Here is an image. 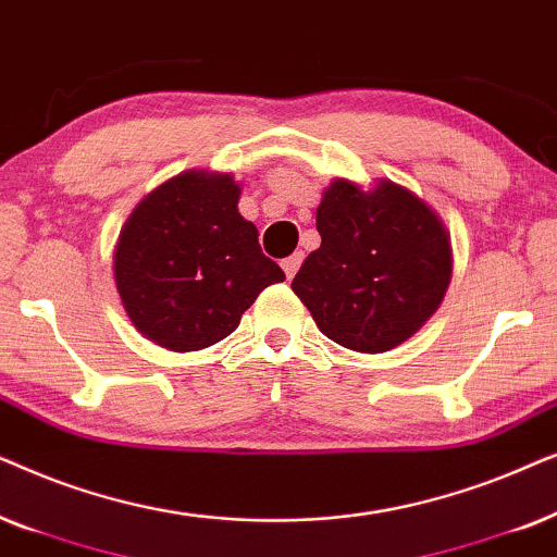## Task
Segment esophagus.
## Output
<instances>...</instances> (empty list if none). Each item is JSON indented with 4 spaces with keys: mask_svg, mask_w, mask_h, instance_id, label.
Instances as JSON below:
<instances>
[{
    "mask_svg": "<svg viewBox=\"0 0 557 557\" xmlns=\"http://www.w3.org/2000/svg\"><path fill=\"white\" fill-rule=\"evenodd\" d=\"M300 264H302V251H295V255L283 259V270H285V274H287V280L295 277V272H298Z\"/></svg>",
    "mask_w": 557,
    "mask_h": 557,
    "instance_id": "34e87169",
    "label": "esophagus"
}]
</instances>
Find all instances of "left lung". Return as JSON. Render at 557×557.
<instances>
[{
	"label": "left lung",
	"instance_id": "obj_1",
	"mask_svg": "<svg viewBox=\"0 0 557 557\" xmlns=\"http://www.w3.org/2000/svg\"><path fill=\"white\" fill-rule=\"evenodd\" d=\"M315 226L321 247L302 262L293 290L331 341L361 354L389 351L441 308L454 274L450 232L405 185L361 188L336 177Z\"/></svg>",
	"mask_w": 557,
	"mask_h": 557
}]
</instances>
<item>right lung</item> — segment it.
<instances>
[{"label":"right lung","mask_w":557,"mask_h":557,"mask_svg":"<svg viewBox=\"0 0 557 557\" xmlns=\"http://www.w3.org/2000/svg\"><path fill=\"white\" fill-rule=\"evenodd\" d=\"M232 173L185 170L147 193L114 247V283L135 329L168 351H201L285 272L239 213Z\"/></svg>","instance_id":"obj_1"}]
</instances>
